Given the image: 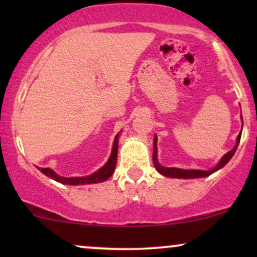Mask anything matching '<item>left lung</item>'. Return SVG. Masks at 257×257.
Masks as SVG:
<instances>
[{
  "label": "left lung",
  "instance_id": "1",
  "mask_svg": "<svg viewBox=\"0 0 257 257\" xmlns=\"http://www.w3.org/2000/svg\"><path fill=\"white\" fill-rule=\"evenodd\" d=\"M243 119V117H241ZM240 137H241V132L239 133V135L237 137V143H235V146L233 147L229 152H227L222 158L220 159V162L217 163V166L213 168L211 170H196V169H179V168H167L161 166L158 163L157 159V137H155L153 139V146H155V150H153V164H155V168L157 169V172L162 175L167 176V178H176V179H197V178H205V176L211 175V174L216 172V170L221 169L226 166L227 163L229 162V159L233 157L234 152L237 151V147L239 145L240 141Z\"/></svg>",
  "mask_w": 257,
  "mask_h": 257
}]
</instances>
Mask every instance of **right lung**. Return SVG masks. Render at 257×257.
Here are the masks:
<instances>
[{
	"instance_id": "right-lung-1",
	"label": "right lung",
	"mask_w": 257,
	"mask_h": 257,
	"mask_svg": "<svg viewBox=\"0 0 257 257\" xmlns=\"http://www.w3.org/2000/svg\"><path fill=\"white\" fill-rule=\"evenodd\" d=\"M118 135H116L113 141V146H112V152L108 161L106 162L105 166L101 167L98 172L93 173L91 175L82 176V178H64V176L58 175L53 172L49 168H38L44 175L51 178L55 181L60 182L64 185H85V184H98V182H102L107 180L113 174L114 169H116V162H117V151H118Z\"/></svg>"
}]
</instances>
